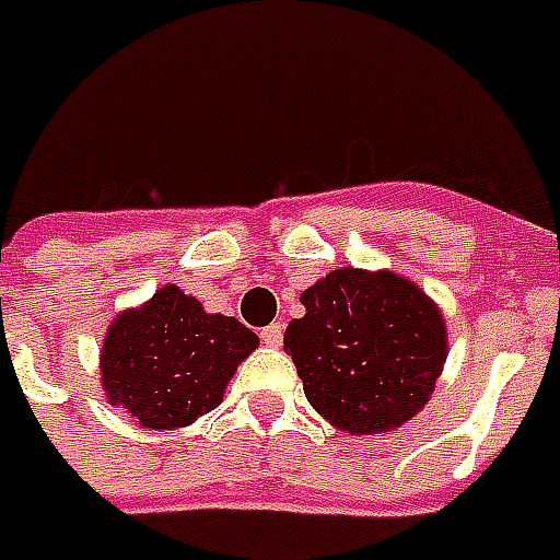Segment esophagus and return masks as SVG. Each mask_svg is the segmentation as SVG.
<instances>
[{"mask_svg":"<svg viewBox=\"0 0 560 560\" xmlns=\"http://www.w3.org/2000/svg\"><path fill=\"white\" fill-rule=\"evenodd\" d=\"M280 340H283V325L271 323L261 328V343H268V347H280Z\"/></svg>","mask_w":560,"mask_h":560,"instance_id":"esophagus-1","label":"esophagus"}]
</instances>
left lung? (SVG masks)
I'll return each instance as SVG.
<instances>
[{
	"label": "left lung",
	"mask_w": 560,
	"mask_h": 560,
	"mask_svg": "<svg viewBox=\"0 0 560 560\" xmlns=\"http://www.w3.org/2000/svg\"><path fill=\"white\" fill-rule=\"evenodd\" d=\"M283 347L304 395L343 434L407 425L434 392L450 355L440 304L404 273L335 268L301 292Z\"/></svg>",
	"instance_id": "8db88e82"
}]
</instances>
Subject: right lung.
<instances>
[{
	"mask_svg": "<svg viewBox=\"0 0 560 560\" xmlns=\"http://www.w3.org/2000/svg\"><path fill=\"white\" fill-rule=\"evenodd\" d=\"M259 347L235 316L208 313L184 289L165 283L138 307L110 319L98 374L105 400L147 431L192 425L223 404L237 364Z\"/></svg>",
	"mask_w": 560,
	"mask_h": 560,
	"instance_id": "obj_1",
	"label": "right lung"
}]
</instances>
